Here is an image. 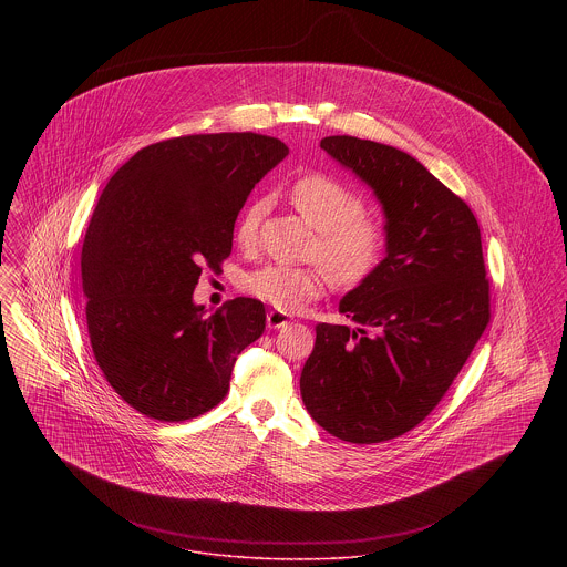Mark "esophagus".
<instances>
[{"label":"esophagus","mask_w":567,"mask_h":567,"mask_svg":"<svg viewBox=\"0 0 567 567\" xmlns=\"http://www.w3.org/2000/svg\"><path fill=\"white\" fill-rule=\"evenodd\" d=\"M288 323H290V317H288L286 312H281V310H270V312L266 315L268 329H281V327H286Z\"/></svg>","instance_id":"obj_1"}]
</instances>
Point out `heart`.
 <instances>
[{"label": "heart", "mask_w": 567, "mask_h": 567, "mask_svg": "<svg viewBox=\"0 0 567 567\" xmlns=\"http://www.w3.org/2000/svg\"><path fill=\"white\" fill-rule=\"evenodd\" d=\"M290 198L297 212L319 231L315 255L321 257L336 284L355 286L373 275L384 257L389 231L382 218L364 212V198L353 187L324 172H310L295 181ZM264 212L266 200H252L240 214L236 240L243 246L257 240ZM327 272L319 266L268 264L250 272L244 288L281 312H297L323 295Z\"/></svg>", "instance_id": "1"}]
</instances>
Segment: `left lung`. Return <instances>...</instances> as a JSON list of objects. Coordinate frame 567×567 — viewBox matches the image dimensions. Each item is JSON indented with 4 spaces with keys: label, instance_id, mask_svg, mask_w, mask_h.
I'll use <instances>...</instances> for the list:
<instances>
[{
    "label": "left lung",
    "instance_id": "1",
    "mask_svg": "<svg viewBox=\"0 0 567 567\" xmlns=\"http://www.w3.org/2000/svg\"><path fill=\"white\" fill-rule=\"evenodd\" d=\"M321 148L369 183L386 214V257L317 324L301 398L329 434L391 441L443 400L491 321L481 227L463 198L402 151L333 135Z\"/></svg>",
    "mask_w": 567,
    "mask_h": 567
}]
</instances>
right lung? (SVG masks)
Returning a JSON list of instances; mask_svg holds the SVG:
<instances>
[{"instance_id":"right-lung-1","label":"right lung","mask_w":567,"mask_h":567,"mask_svg":"<svg viewBox=\"0 0 567 567\" xmlns=\"http://www.w3.org/2000/svg\"><path fill=\"white\" fill-rule=\"evenodd\" d=\"M288 155L257 133H212L142 148L106 183L82 243V292L95 362L140 414L178 423L220 404L234 364L266 329L257 299L212 317L192 295L234 246L255 183Z\"/></svg>"}]
</instances>
